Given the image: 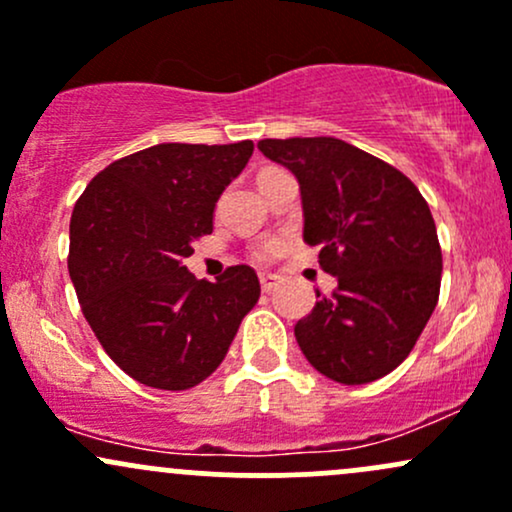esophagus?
I'll return each instance as SVG.
<instances>
[{"mask_svg":"<svg viewBox=\"0 0 512 512\" xmlns=\"http://www.w3.org/2000/svg\"><path fill=\"white\" fill-rule=\"evenodd\" d=\"M258 280H261V290H263V293H271V290L278 285V276H271V273H263V276L258 278Z\"/></svg>","mask_w":512,"mask_h":512,"instance_id":"34e87169","label":"esophagus"}]
</instances>
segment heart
Returning <instances> with one entry per match:
<instances>
[{"mask_svg": "<svg viewBox=\"0 0 512 512\" xmlns=\"http://www.w3.org/2000/svg\"><path fill=\"white\" fill-rule=\"evenodd\" d=\"M273 170H276V168H266V170H263L261 175H258V180L266 178V175H268V173H273ZM280 249H283V246H280V241H278V239H268V241H261V244H258L256 249L251 251V256H254V261L266 263V261H271L273 256H278V254H280Z\"/></svg>", "mask_w": 512, "mask_h": 512, "instance_id": "obj_1", "label": "heart"}]
</instances>
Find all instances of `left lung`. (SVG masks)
I'll return each mask as SVG.
<instances>
[{
    "label": "left lung",
    "instance_id": "left-lung-1",
    "mask_svg": "<svg viewBox=\"0 0 512 512\" xmlns=\"http://www.w3.org/2000/svg\"><path fill=\"white\" fill-rule=\"evenodd\" d=\"M258 151L298 178L302 239L337 278L295 324L302 354L344 386L383 378L439 300L442 249L425 197L398 168L332 136L263 139Z\"/></svg>",
    "mask_w": 512,
    "mask_h": 512
}]
</instances>
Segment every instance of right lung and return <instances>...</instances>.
Wrapping results in <instances>:
<instances>
[{"label":"right lung","mask_w":512,"mask_h":512,"mask_svg":"<svg viewBox=\"0 0 512 512\" xmlns=\"http://www.w3.org/2000/svg\"><path fill=\"white\" fill-rule=\"evenodd\" d=\"M254 144H158L109 163L70 217L68 271L102 349L144 386L188 390L227 356L258 302L249 266L197 280L183 258Z\"/></svg>","instance_id":"add662e5"}]
</instances>
